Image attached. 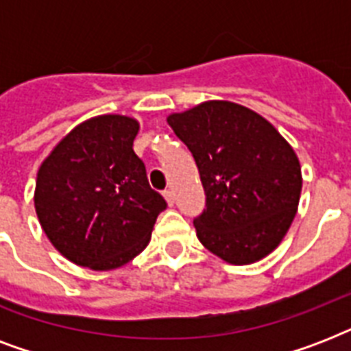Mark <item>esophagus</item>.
I'll list each match as a JSON object with an SVG mask.
<instances>
[{
    "instance_id": "obj_1",
    "label": "esophagus",
    "mask_w": 351,
    "mask_h": 351,
    "mask_svg": "<svg viewBox=\"0 0 351 351\" xmlns=\"http://www.w3.org/2000/svg\"><path fill=\"white\" fill-rule=\"evenodd\" d=\"M164 198L167 200V204H169V206H173V204H175V193L171 191V189H165Z\"/></svg>"
}]
</instances>
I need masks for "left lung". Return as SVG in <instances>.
Instances as JSON below:
<instances>
[{"label":"left lung","instance_id":"obj_1","mask_svg":"<svg viewBox=\"0 0 351 351\" xmlns=\"http://www.w3.org/2000/svg\"><path fill=\"white\" fill-rule=\"evenodd\" d=\"M167 123L195 156L206 209L198 240L228 264L261 261L288 233L302 191L300 162L273 123L247 107L209 100Z\"/></svg>","mask_w":351,"mask_h":351}]
</instances>
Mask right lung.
Returning a JSON list of instances; mask_svg holds the SVG:
<instances>
[{
	"label": "right lung",
	"instance_id": "right-lung-1",
	"mask_svg": "<svg viewBox=\"0 0 351 351\" xmlns=\"http://www.w3.org/2000/svg\"><path fill=\"white\" fill-rule=\"evenodd\" d=\"M136 118L100 114L54 145L36 176L41 230L67 261L95 271L125 266L147 247L165 200L132 151Z\"/></svg>",
	"mask_w": 351,
	"mask_h": 351
}]
</instances>
